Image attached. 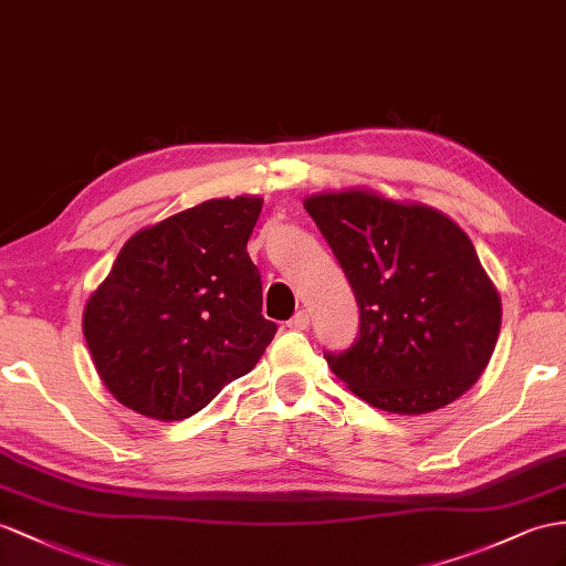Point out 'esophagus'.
Listing matches in <instances>:
<instances>
[{
	"label": "esophagus",
	"mask_w": 566,
	"mask_h": 566,
	"mask_svg": "<svg viewBox=\"0 0 566 566\" xmlns=\"http://www.w3.org/2000/svg\"><path fill=\"white\" fill-rule=\"evenodd\" d=\"M289 327H292V329H306L308 325H311V315H308V311H298L294 317H292V321H289L286 323Z\"/></svg>",
	"instance_id": "esophagus-1"
}]
</instances>
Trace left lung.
Wrapping results in <instances>:
<instances>
[{"label":"left lung","mask_w":566,"mask_h":566,"mask_svg":"<svg viewBox=\"0 0 566 566\" xmlns=\"http://www.w3.org/2000/svg\"><path fill=\"white\" fill-rule=\"evenodd\" d=\"M349 280L358 337L327 352L356 397L418 416L459 399L495 352L502 303L457 222L418 202L370 191L303 200Z\"/></svg>","instance_id":"1"}]
</instances>
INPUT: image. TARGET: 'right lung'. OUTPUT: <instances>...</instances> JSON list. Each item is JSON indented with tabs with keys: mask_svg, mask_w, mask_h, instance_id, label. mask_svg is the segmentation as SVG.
Instances as JSON below:
<instances>
[{
	"mask_svg": "<svg viewBox=\"0 0 566 566\" xmlns=\"http://www.w3.org/2000/svg\"><path fill=\"white\" fill-rule=\"evenodd\" d=\"M260 208L255 196L206 200L124 243L83 311L95 368L124 407L181 421L255 368L277 332L245 251Z\"/></svg>",
	"mask_w": 566,
	"mask_h": 566,
	"instance_id": "1",
	"label": "right lung"
}]
</instances>
